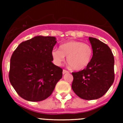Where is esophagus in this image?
<instances>
[{
    "mask_svg": "<svg viewBox=\"0 0 123 123\" xmlns=\"http://www.w3.org/2000/svg\"><path fill=\"white\" fill-rule=\"evenodd\" d=\"M69 73V71L66 70V69H63V74L65 73Z\"/></svg>",
    "mask_w": 123,
    "mask_h": 123,
    "instance_id": "obj_1",
    "label": "esophagus"
}]
</instances>
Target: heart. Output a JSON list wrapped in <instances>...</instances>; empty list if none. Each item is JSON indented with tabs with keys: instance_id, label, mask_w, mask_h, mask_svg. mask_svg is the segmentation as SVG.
<instances>
[{
	"instance_id": "1",
	"label": "heart",
	"mask_w": 123,
	"mask_h": 123,
	"mask_svg": "<svg viewBox=\"0 0 123 123\" xmlns=\"http://www.w3.org/2000/svg\"><path fill=\"white\" fill-rule=\"evenodd\" d=\"M52 60L57 66L62 65L67 56V62L74 70H81L89 65L93 56V49L90 44L81 41H69L60 45L59 50L51 52Z\"/></svg>"
}]
</instances>
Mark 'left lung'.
<instances>
[{
    "mask_svg": "<svg viewBox=\"0 0 123 123\" xmlns=\"http://www.w3.org/2000/svg\"><path fill=\"white\" fill-rule=\"evenodd\" d=\"M93 56L86 68L72 73V89L80 98L95 100L106 94L114 82V56L110 48L94 37L89 38Z\"/></svg>",
    "mask_w": 123,
    "mask_h": 123,
    "instance_id": "left-lung-1",
    "label": "left lung"
}]
</instances>
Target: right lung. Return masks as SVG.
<instances>
[{"mask_svg":"<svg viewBox=\"0 0 123 123\" xmlns=\"http://www.w3.org/2000/svg\"><path fill=\"white\" fill-rule=\"evenodd\" d=\"M56 43L51 36H36L21 42L10 58L9 80L17 94L31 102L48 98L62 78L63 69L52 63Z\"/></svg>","mask_w":123,"mask_h":123,"instance_id":"obj_1","label":"right lung"}]
</instances>
